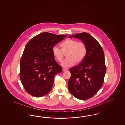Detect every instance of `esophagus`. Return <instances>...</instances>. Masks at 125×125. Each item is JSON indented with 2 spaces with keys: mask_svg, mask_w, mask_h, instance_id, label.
Instances as JSON below:
<instances>
[{
  "mask_svg": "<svg viewBox=\"0 0 125 125\" xmlns=\"http://www.w3.org/2000/svg\"><path fill=\"white\" fill-rule=\"evenodd\" d=\"M62 70H63V72H65V71H67V70H68V69H67V68H63L62 69Z\"/></svg>",
  "mask_w": 125,
  "mask_h": 125,
  "instance_id": "1",
  "label": "esophagus"
}]
</instances>
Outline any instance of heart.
Masks as SVG:
<instances>
[{"mask_svg":"<svg viewBox=\"0 0 125 125\" xmlns=\"http://www.w3.org/2000/svg\"><path fill=\"white\" fill-rule=\"evenodd\" d=\"M61 49L57 45L53 46L52 53L56 60L61 62L66 54L67 58L62 63L65 67H69L74 65L75 63H81L85 59L87 54V47L84 43L78 42L76 40L68 39L62 43Z\"/></svg>","mask_w":125,"mask_h":125,"instance_id":"heart-1","label":"heart"}]
</instances>
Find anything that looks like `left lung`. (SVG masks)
<instances>
[{
	"instance_id": "1",
	"label": "left lung",
	"mask_w": 125,
	"mask_h": 125,
	"mask_svg": "<svg viewBox=\"0 0 125 125\" xmlns=\"http://www.w3.org/2000/svg\"><path fill=\"white\" fill-rule=\"evenodd\" d=\"M80 39L87 47L83 61L71 68V76L68 89L73 96L80 100H87L98 92L104 83L106 66L104 51L98 41L87 32L69 36Z\"/></svg>"
}]
</instances>
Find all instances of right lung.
Instances as JSON below:
<instances>
[{
	"instance_id": "1",
	"label": "right lung",
	"mask_w": 125,
	"mask_h": 125,
	"mask_svg": "<svg viewBox=\"0 0 125 125\" xmlns=\"http://www.w3.org/2000/svg\"><path fill=\"white\" fill-rule=\"evenodd\" d=\"M66 36L45 32L27 43L20 60V78L30 95L41 97L51 91L55 75L62 69L56 62L52 48Z\"/></svg>"
}]
</instances>
